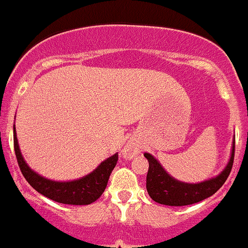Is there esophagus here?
<instances>
[{
    "instance_id": "esophagus-1",
    "label": "esophagus",
    "mask_w": 248,
    "mask_h": 248,
    "mask_svg": "<svg viewBox=\"0 0 248 248\" xmlns=\"http://www.w3.org/2000/svg\"><path fill=\"white\" fill-rule=\"evenodd\" d=\"M140 146L135 141H129L123 148L124 158H132L134 155L139 154Z\"/></svg>"
}]
</instances>
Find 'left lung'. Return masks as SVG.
<instances>
[{"label": "left lung", "instance_id": "1", "mask_svg": "<svg viewBox=\"0 0 248 248\" xmlns=\"http://www.w3.org/2000/svg\"><path fill=\"white\" fill-rule=\"evenodd\" d=\"M235 153V140L232 141V149L229 163L224 170L216 177L200 183H186L175 180L169 175L165 169L152 154L144 153L149 163L147 173V192L149 197L159 204L168 206H186L195 202H202L206 198L215 194L227 181L232 168Z\"/></svg>", "mask_w": 248, "mask_h": 248}]
</instances>
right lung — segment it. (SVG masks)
I'll list each match as a JSON object with an SVG mask.
<instances>
[{"label":"right lung","mask_w":248,"mask_h":248,"mask_svg":"<svg viewBox=\"0 0 248 248\" xmlns=\"http://www.w3.org/2000/svg\"><path fill=\"white\" fill-rule=\"evenodd\" d=\"M13 132L14 151H16V160H18L21 173L30 183L31 187L37 190L40 194L60 204L89 205L96 202L105 192L109 175L118 161V153L107 158L93 172L79 180L59 182V181H51L38 175L26 164L19 148L16 125L13 126Z\"/></svg>","instance_id":"right-lung-1"}]
</instances>
